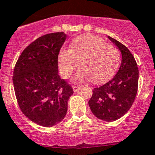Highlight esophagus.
Here are the masks:
<instances>
[{
  "mask_svg": "<svg viewBox=\"0 0 155 155\" xmlns=\"http://www.w3.org/2000/svg\"><path fill=\"white\" fill-rule=\"evenodd\" d=\"M72 88H73V90H74V92H78L79 90V89H81V87L77 86V85H73Z\"/></svg>",
  "mask_w": 155,
  "mask_h": 155,
  "instance_id": "esophagus-1",
  "label": "esophagus"
}]
</instances>
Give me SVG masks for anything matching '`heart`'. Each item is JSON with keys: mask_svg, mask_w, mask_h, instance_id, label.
Returning a JSON list of instances; mask_svg holds the SVG:
<instances>
[{"mask_svg": "<svg viewBox=\"0 0 155 155\" xmlns=\"http://www.w3.org/2000/svg\"><path fill=\"white\" fill-rule=\"evenodd\" d=\"M120 60L118 49L94 35L76 38L70 49L60 50L58 57L60 72L65 78L72 75L79 63L81 70L74 77L76 82L90 79L101 83L108 80L118 68Z\"/></svg>", "mask_w": 155, "mask_h": 155, "instance_id": "1", "label": "heart"}]
</instances>
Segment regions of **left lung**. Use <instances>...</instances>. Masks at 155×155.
<instances>
[{
	"label": "left lung",
	"mask_w": 155,
	"mask_h": 155,
	"mask_svg": "<svg viewBox=\"0 0 155 155\" xmlns=\"http://www.w3.org/2000/svg\"><path fill=\"white\" fill-rule=\"evenodd\" d=\"M108 38L120 51V67L112 80L93 89L89 105L96 117L112 122L126 114L134 103L138 91L139 69L127 47L112 37Z\"/></svg>",
	"instance_id": "obj_1"
}]
</instances>
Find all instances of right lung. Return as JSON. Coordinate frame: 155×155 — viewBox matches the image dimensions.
<instances>
[{"label": "right lung", "instance_id": "1", "mask_svg": "<svg viewBox=\"0 0 155 155\" xmlns=\"http://www.w3.org/2000/svg\"><path fill=\"white\" fill-rule=\"evenodd\" d=\"M66 35L50 33L23 51L15 65L14 90L20 110L31 121L52 127L62 120L72 87L58 75V57Z\"/></svg>", "mask_w": 155, "mask_h": 155}]
</instances>
